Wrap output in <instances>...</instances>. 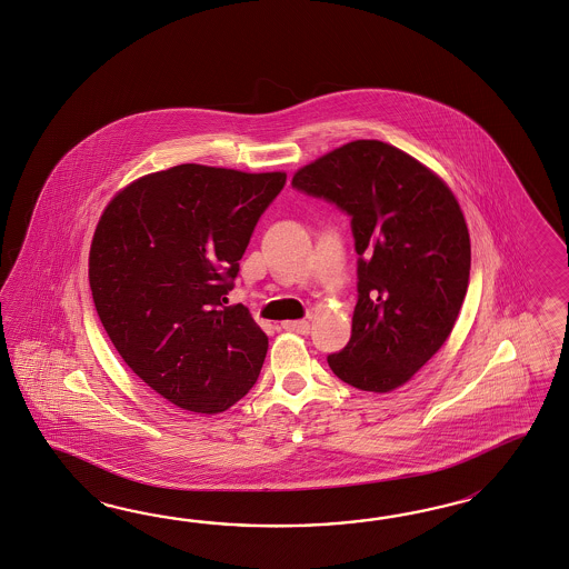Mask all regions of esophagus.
<instances>
[{
	"label": "esophagus",
	"instance_id": "1",
	"mask_svg": "<svg viewBox=\"0 0 569 569\" xmlns=\"http://www.w3.org/2000/svg\"><path fill=\"white\" fill-rule=\"evenodd\" d=\"M282 328L289 332H297V335H308L309 325L306 320H295V322H282Z\"/></svg>",
	"mask_w": 569,
	"mask_h": 569
}]
</instances>
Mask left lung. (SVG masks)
<instances>
[{
    "mask_svg": "<svg viewBox=\"0 0 569 569\" xmlns=\"http://www.w3.org/2000/svg\"><path fill=\"white\" fill-rule=\"evenodd\" d=\"M292 187L345 211L356 239L358 306L330 370L370 392L406 385L447 341L468 291L470 234L451 189L406 151L363 139L297 170Z\"/></svg>",
    "mask_w": 569,
    "mask_h": 569,
    "instance_id": "1",
    "label": "left lung"
}]
</instances>
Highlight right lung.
Wrapping results in <instances>:
<instances>
[{"instance_id": "add662e5", "label": "right lung", "mask_w": 569, "mask_h": 569, "mask_svg": "<svg viewBox=\"0 0 569 569\" xmlns=\"http://www.w3.org/2000/svg\"><path fill=\"white\" fill-rule=\"evenodd\" d=\"M284 172L180 163L134 180L99 218L89 284L116 351L147 387L220 413L256 385L268 337L227 308L239 260Z\"/></svg>"}]
</instances>
